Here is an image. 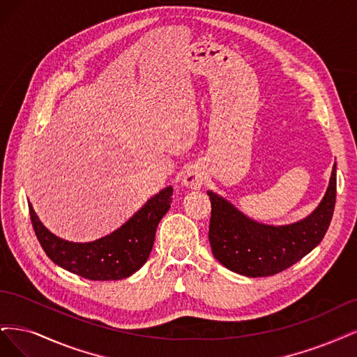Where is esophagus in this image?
Here are the masks:
<instances>
[{
  "label": "esophagus",
  "instance_id": "esophagus-1",
  "mask_svg": "<svg viewBox=\"0 0 357 357\" xmlns=\"http://www.w3.org/2000/svg\"><path fill=\"white\" fill-rule=\"evenodd\" d=\"M206 181L204 176V172L199 167V166H190L185 170H183V174L181 176V183L183 187L191 188V190H197L202 188V185Z\"/></svg>",
  "mask_w": 357,
  "mask_h": 357
}]
</instances>
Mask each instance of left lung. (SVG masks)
<instances>
[{"label": "left lung", "mask_w": 357, "mask_h": 357, "mask_svg": "<svg viewBox=\"0 0 357 357\" xmlns=\"http://www.w3.org/2000/svg\"><path fill=\"white\" fill-rule=\"evenodd\" d=\"M337 194V165L317 208L303 220L268 225L250 220L220 194L208 191L212 203L209 241L224 267L246 278H267L294 266L325 237Z\"/></svg>", "instance_id": "obj_1"}]
</instances>
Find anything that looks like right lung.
Instances as JSON below:
<instances>
[{
  "label": "right lung",
  "instance_id": "add662e5",
  "mask_svg": "<svg viewBox=\"0 0 357 357\" xmlns=\"http://www.w3.org/2000/svg\"><path fill=\"white\" fill-rule=\"evenodd\" d=\"M172 194L170 185L163 188L116 231L86 243L53 234L28 204L33 231L54 264L89 280H121L139 270L151 254L157 225L170 209Z\"/></svg>",
  "mask_w": 357,
  "mask_h": 357
}]
</instances>
